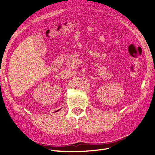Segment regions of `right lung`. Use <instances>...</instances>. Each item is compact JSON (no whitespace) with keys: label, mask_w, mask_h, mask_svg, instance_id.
Returning <instances> with one entry per match:
<instances>
[{"label":"right lung","mask_w":155,"mask_h":155,"mask_svg":"<svg viewBox=\"0 0 155 155\" xmlns=\"http://www.w3.org/2000/svg\"><path fill=\"white\" fill-rule=\"evenodd\" d=\"M59 110H60V109H59V110H57V111H55V112H58V111H59Z\"/></svg>","instance_id":"add662e5"}]
</instances>
